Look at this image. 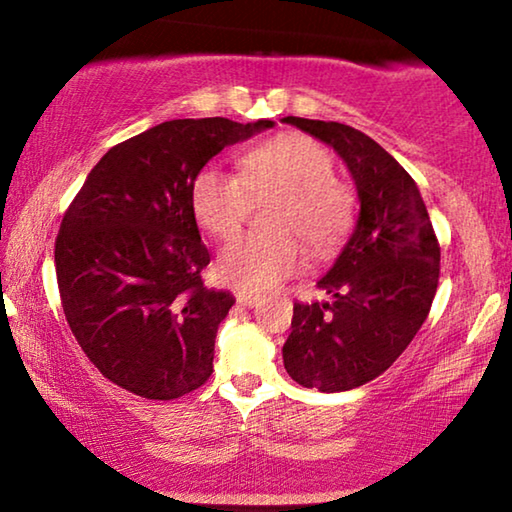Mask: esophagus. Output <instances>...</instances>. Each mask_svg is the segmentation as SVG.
<instances>
[{
	"label": "esophagus",
	"instance_id": "esophagus-1",
	"mask_svg": "<svg viewBox=\"0 0 512 512\" xmlns=\"http://www.w3.org/2000/svg\"><path fill=\"white\" fill-rule=\"evenodd\" d=\"M235 300H238L242 307H256L258 302H261V295L249 291H235Z\"/></svg>",
	"mask_w": 512,
	"mask_h": 512
}]
</instances>
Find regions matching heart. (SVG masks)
<instances>
[{"mask_svg":"<svg viewBox=\"0 0 512 512\" xmlns=\"http://www.w3.org/2000/svg\"><path fill=\"white\" fill-rule=\"evenodd\" d=\"M279 196L270 224L279 233H244L219 251L217 274L240 291L261 293L302 268V244L328 254L353 226L355 198L335 177V159L314 138L279 133L249 147L240 175L205 166L191 184V207L207 233L231 238L254 198Z\"/></svg>","mask_w":512,"mask_h":512,"instance_id":"1","label":"heart"}]
</instances>
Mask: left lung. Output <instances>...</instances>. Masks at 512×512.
<instances>
[{
	"label": "left lung",
	"instance_id": "1",
	"mask_svg": "<svg viewBox=\"0 0 512 512\" xmlns=\"http://www.w3.org/2000/svg\"><path fill=\"white\" fill-rule=\"evenodd\" d=\"M284 122L344 159L360 201L353 235L316 284L330 302H295L284 367L305 388L353 390L383 374L425 323L441 247L413 177L376 140L339 122Z\"/></svg>",
	"mask_w": 512,
	"mask_h": 512
}]
</instances>
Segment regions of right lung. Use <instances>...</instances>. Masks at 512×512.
<instances>
[{
	"label": "right lung",
	"instance_id": "obj_1",
	"mask_svg": "<svg viewBox=\"0 0 512 512\" xmlns=\"http://www.w3.org/2000/svg\"><path fill=\"white\" fill-rule=\"evenodd\" d=\"M272 120H170L110 147L55 240L59 298L94 367L147 399H177L212 374L214 339L235 298L203 286L210 251L191 184L226 145Z\"/></svg>",
	"mask_w": 512,
	"mask_h": 512
}]
</instances>
